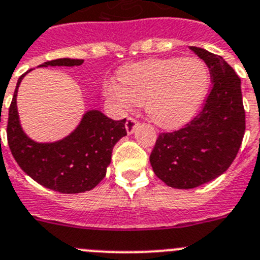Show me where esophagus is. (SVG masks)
<instances>
[{
  "label": "esophagus",
  "instance_id": "34e87169",
  "mask_svg": "<svg viewBox=\"0 0 260 260\" xmlns=\"http://www.w3.org/2000/svg\"><path fill=\"white\" fill-rule=\"evenodd\" d=\"M137 124H139V121L136 120L135 118H132V116H128L127 120H125V129H127L128 135L133 133V131H135L136 125Z\"/></svg>",
  "mask_w": 260,
  "mask_h": 260
}]
</instances>
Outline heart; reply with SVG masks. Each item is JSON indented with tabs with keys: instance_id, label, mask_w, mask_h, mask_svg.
Segmentation results:
<instances>
[{
	"instance_id": "obj_1",
	"label": "heart",
	"mask_w": 260,
	"mask_h": 260,
	"mask_svg": "<svg viewBox=\"0 0 260 260\" xmlns=\"http://www.w3.org/2000/svg\"><path fill=\"white\" fill-rule=\"evenodd\" d=\"M120 86L111 84L109 94L120 107L144 105L147 116L165 128L185 124L194 115L210 83L209 69L196 58L147 59L123 67Z\"/></svg>"
}]
</instances>
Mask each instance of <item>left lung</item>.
<instances>
[{"label": "left lung", "instance_id": "left-lung-1", "mask_svg": "<svg viewBox=\"0 0 260 260\" xmlns=\"http://www.w3.org/2000/svg\"><path fill=\"white\" fill-rule=\"evenodd\" d=\"M211 90L202 110L184 128L159 133L150 154L154 174L168 186L193 189L220 176L237 155L245 133L241 80L220 55L197 46Z\"/></svg>", "mask_w": 260, "mask_h": 260}]
</instances>
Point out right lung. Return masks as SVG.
Returning a JSON list of instances; mask_svg holds the SVG:
<instances>
[{
	"instance_id": "right-lung-1",
	"label": "right lung",
	"mask_w": 260,
	"mask_h": 260,
	"mask_svg": "<svg viewBox=\"0 0 260 260\" xmlns=\"http://www.w3.org/2000/svg\"><path fill=\"white\" fill-rule=\"evenodd\" d=\"M83 62V59L60 58L43 63L40 67H72L80 66ZM25 74L18 80L9 107L6 133L14 159L28 176L51 190L67 194L90 190L106 175L114 145L127 135L125 119L113 120L101 111L92 110L66 139L51 144L32 141L22 131L16 109V93Z\"/></svg>"
}]
</instances>
